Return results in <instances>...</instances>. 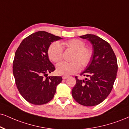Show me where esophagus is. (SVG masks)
<instances>
[{"label": "esophagus", "instance_id": "esophagus-1", "mask_svg": "<svg viewBox=\"0 0 129 129\" xmlns=\"http://www.w3.org/2000/svg\"><path fill=\"white\" fill-rule=\"evenodd\" d=\"M68 78V76H63V77H62V78H63V79H67Z\"/></svg>", "mask_w": 129, "mask_h": 129}]
</instances>
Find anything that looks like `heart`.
<instances>
[{
    "label": "heart",
    "instance_id": "heart-1",
    "mask_svg": "<svg viewBox=\"0 0 129 129\" xmlns=\"http://www.w3.org/2000/svg\"><path fill=\"white\" fill-rule=\"evenodd\" d=\"M71 50L74 51L72 58V62L63 61L56 66V72L60 75H70L79 71L82 68H86L90 63L93 55V50L85 47V42L78 39H72L61 43H52L48 50V55L51 61L58 63L63 59V50Z\"/></svg>",
    "mask_w": 129,
    "mask_h": 129
}]
</instances>
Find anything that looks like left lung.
Wrapping results in <instances>:
<instances>
[{"label": "left lung", "instance_id": "8db88e82", "mask_svg": "<svg viewBox=\"0 0 129 129\" xmlns=\"http://www.w3.org/2000/svg\"><path fill=\"white\" fill-rule=\"evenodd\" d=\"M93 45L92 59L81 76L88 78L79 79L75 77V85L72 90V97L79 104L86 106L97 105L110 94L117 77V57L108 42L94 35L80 36Z\"/></svg>", "mask_w": 129, "mask_h": 129}]
</instances>
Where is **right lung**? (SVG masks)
Instances as JSON below:
<instances>
[{"mask_svg":"<svg viewBox=\"0 0 129 129\" xmlns=\"http://www.w3.org/2000/svg\"><path fill=\"white\" fill-rule=\"evenodd\" d=\"M62 39L45 31L33 33L23 39L16 50L13 74L19 92L28 102L44 105L54 96L61 77H47L55 68L49 60L51 42Z\"/></svg>","mask_w":129,"mask_h":129,"instance_id":"right-lung-1","label":"right lung"}]
</instances>
